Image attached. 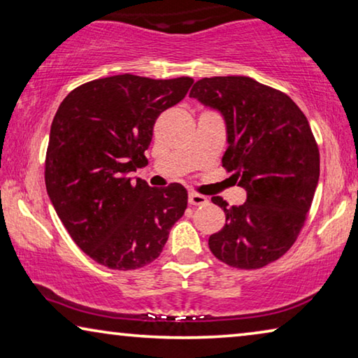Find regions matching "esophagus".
I'll return each mask as SVG.
<instances>
[{
  "instance_id": "1",
  "label": "esophagus",
  "mask_w": 358,
  "mask_h": 358,
  "mask_svg": "<svg viewBox=\"0 0 358 358\" xmlns=\"http://www.w3.org/2000/svg\"><path fill=\"white\" fill-rule=\"evenodd\" d=\"M189 203L192 206H201V205H206L208 203V198L205 195H198V194H189Z\"/></svg>"
}]
</instances>
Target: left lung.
Returning a JSON list of instances; mask_svg holds the SVG:
<instances>
[{
  "label": "left lung",
  "mask_w": 358,
  "mask_h": 358,
  "mask_svg": "<svg viewBox=\"0 0 358 358\" xmlns=\"http://www.w3.org/2000/svg\"><path fill=\"white\" fill-rule=\"evenodd\" d=\"M190 97L222 115V166L246 192L243 205L232 208L213 196L225 225L208 245L227 266L261 268L293 246L310 210L320 155L309 122L287 94L250 76L203 78Z\"/></svg>",
  "instance_id": "1"
}]
</instances>
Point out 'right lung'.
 <instances>
[{
	"label": "right lung",
	"instance_id": "add662e5",
	"mask_svg": "<svg viewBox=\"0 0 358 358\" xmlns=\"http://www.w3.org/2000/svg\"><path fill=\"white\" fill-rule=\"evenodd\" d=\"M194 80L129 73L90 81L64 99L46 152V190L71 238L101 266L134 271L155 261L187 208L180 184L128 178L147 164L158 115Z\"/></svg>",
	"mask_w": 358,
	"mask_h": 358
}]
</instances>
